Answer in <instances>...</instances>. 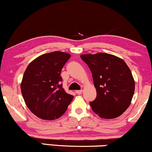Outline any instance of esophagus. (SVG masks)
I'll return each instance as SVG.
<instances>
[{
  "instance_id": "34e87169",
  "label": "esophagus",
  "mask_w": 152,
  "mask_h": 152,
  "mask_svg": "<svg viewBox=\"0 0 152 152\" xmlns=\"http://www.w3.org/2000/svg\"><path fill=\"white\" fill-rule=\"evenodd\" d=\"M82 92H83V91L82 90H78V91H76V93L77 94H81Z\"/></svg>"
}]
</instances>
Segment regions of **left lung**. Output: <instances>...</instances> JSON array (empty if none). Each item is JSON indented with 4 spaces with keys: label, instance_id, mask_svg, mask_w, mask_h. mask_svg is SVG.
Listing matches in <instances>:
<instances>
[{
    "label": "left lung",
    "instance_id": "1",
    "mask_svg": "<svg viewBox=\"0 0 152 152\" xmlns=\"http://www.w3.org/2000/svg\"><path fill=\"white\" fill-rule=\"evenodd\" d=\"M81 58L89 67L96 98L91 107L103 118L121 116L129 106L135 89V81L123 59L106 53L83 54Z\"/></svg>",
    "mask_w": 152,
    "mask_h": 152
}]
</instances>
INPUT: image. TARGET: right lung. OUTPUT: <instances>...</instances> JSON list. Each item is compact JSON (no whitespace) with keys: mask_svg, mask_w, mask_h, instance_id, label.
<instances>
[{"mask_svg":"<svg viewBox=\"0 0 152 152\" xmlns=\"http://www.w3.org/2000/svg\"><path fill=\"white\" fill-rule=\"evenodd\" d=\"M71 55L61 51L45 53L26 68L20 84L26 106L33 114L45 120L61 116L74 96L63 88L61 71Z\"/></svg>","mask_w":152,"mask_h":152,"instance_id":"1","label":"right lung"}]
</instances>
